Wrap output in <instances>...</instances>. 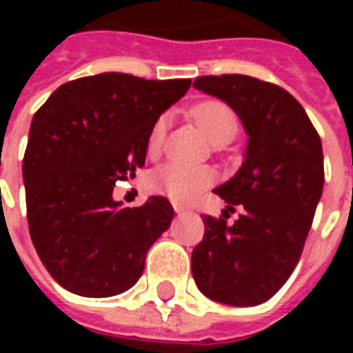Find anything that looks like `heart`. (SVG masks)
<instances>
[{"mask_svg": "<svg viewBox=\"0 0 353 353\" xmlns=\"http://www.w3.org/2000/svg\"><path fill=\"white\" fill-rule=\"evenodd\" d=\"M166 192H168V196L174 202H185V200L192 199L199 192V189L194 185L187 183L185 179H177V176H174L166 181Z\"/></svg>", "mask_w": 353, "mask_h": 353, "instance_id": "heart-1", "label": "heart"}]
</instances>
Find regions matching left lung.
Listing matches in <instances>:
<instances>
[{
	"instance_id": "1",
	"label": "left lung",
	"mask_w": 353,
	"mask_h": 353,
	"mask_svg": "<svg viewBox=\"0 0 353 353\" xmlns=\"http://www.w3.org/2000/svg\"><path fill=\"white\" fill-rule=\"evenodd\" d=\"M174 101L161 81L111 72L65 83L34 115L22 162L30 234L50 276L75 295L128 291L170 227L164 196L111 194L143 168L151 132Z\"/></svg>"
}]
</instances>
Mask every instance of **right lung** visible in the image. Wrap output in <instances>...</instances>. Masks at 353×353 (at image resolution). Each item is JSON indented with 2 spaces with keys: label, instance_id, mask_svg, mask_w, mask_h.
I'll use <instances>...</instances> for the list:
<instances>
[{
  "label": "right lung",
  "instance_id": "1",
  "mask_svg": "<svg viewBox=\"0 0 353 353\" xmlns=\"http://www.w3.org/2000/svg\"><path fill=\"white\" fill-rule=\"evenodd\" d=\"M194 87L227 101L250 139L242 168L214 191L227 208L202 217L192 278L212 301L257 306L301 259L325 179L321 141L303 105L272 83L232 73Z\"/></svg>",
  "mask_w": 353,
  "mask_h": 353
}]
</instances>
